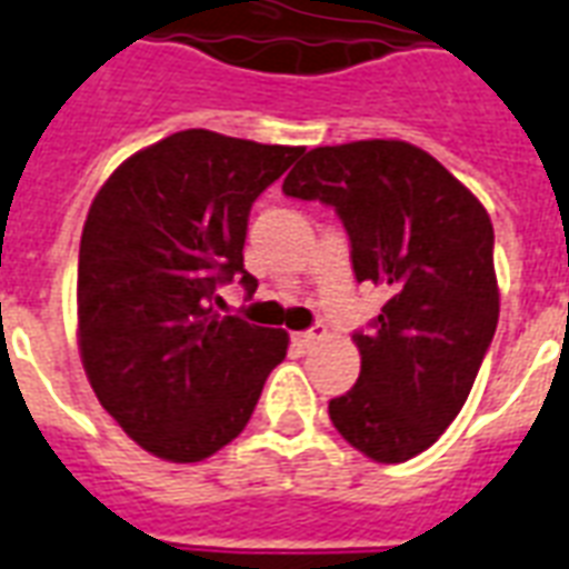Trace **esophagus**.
Listing matches in <instances>:
<instances>
[{"instance_id": "obj_1", "label": "esophagus", "mask_w": 569, "mask_h": 569, "mask_svg": "<svg viewBox=\"0 0 569 569\" xmlns=\"http://www.w3.org/2000/svg\"><path fill=\"white\" fill-rule=\"evenodd\" d=\"M326 338H328V328L317 326V328H310V331H298L296 343L298 347H317L319 340H326Z\"/></svg>"}]
</instances>
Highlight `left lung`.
Instances as JSON below:
<instances>
[{
  "label": "left lung",
  "mask_w": 569,
  "mask_h": 569,
  "mask_svg": "<svg viewBox=\"0 0 569 569\" xmlns=\"http://www.w3.org/2000/svg\"><path fill=\"white\" fill-rule=\"evenodd\" d=\"M283 192L338 210L356 280L389 286L373 328L352 338L359 380L328 416L361 456L401 465L461 413L495 338L491 220L435 156L395 138L313 147Z\"/></svg>",
  "instance_id": "obj_1"
}]
</instances>
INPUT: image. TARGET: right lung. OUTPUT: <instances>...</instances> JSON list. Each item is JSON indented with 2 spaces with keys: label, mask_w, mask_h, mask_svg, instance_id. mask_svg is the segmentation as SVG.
Returning <instances> with one entry per match:
<instances>
[{
  "label": "right lung",
  "mask_w": 569,
  "mask_h": 569,
  "mask_svg": "<svg viewBox=\"0 0 569 569\" xmlns=\"http://www.w3.org/2000/svg\"><path fill=\"white\" fill-rule=\"evenodd\" d=\"M301 156L187 129L129 156L90 204L78 259V349L96 398L150 456L204 461L250 422L289 349L280 328L213 313L241 277L252 201Z\"/></svg>",
  "instance_id": "obj_1"
}]
</instances>
